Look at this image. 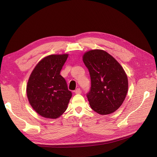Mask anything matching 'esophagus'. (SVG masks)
Masks as SVG:
<instances>
[{"label":"esophagus","mask_w":157,"mask_h":157,"mask_svg":"<svg viewBox=\"0 0 157 157\" xmlns=\"http://www.w3.org/2000/svg\"><path fill=\"white\" fill-rule=\"evenodd\" d=\"M74 92L76 94H80L81 93V90H80V88H77V89H76V90H75Z\"/></svg>","instance_id":"1"}]
</instances>
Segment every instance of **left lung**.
I'll list each match as a JSON object with an SVG mask.
<instances>
[{
    "mask_svg": "<svg viewBox=\"0 0 157 157\" xmlns=\"http://www.w3.org/2000/svg\"><path fill=\"white\" fill-rule=\"evenodd\" d=\"M83 62L91 78L86 97L91 109L101 115L115 112L122 105L128 91L124 69L114 58L99 49L86 52Z\"/></svg>",
    "mask_w": 157,
    "mask_h": 157,
    "instance_id": "8db88e82",
    "label": "left lung"
}]
</instances>
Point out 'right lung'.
I'll return each instance as SVG.
<instances>
[{
  "mask_svg": "<svg viewBox=\"0 0 157 157\" xmlns=\"http://www.w3.org/2000/svg\"><path fill=\"white\" fill-rule=\"evenodd\" d=\"M67 55L48 56L37 64L27 83L30 105L40 116L56 119L66 110L72 93L60 75Z\"/></svg>",
  "mask_w": 157,
  "mask_h": 157,
  "instance_id": "right-lung-1",
  "label": "right lung"
}]
</instances>
